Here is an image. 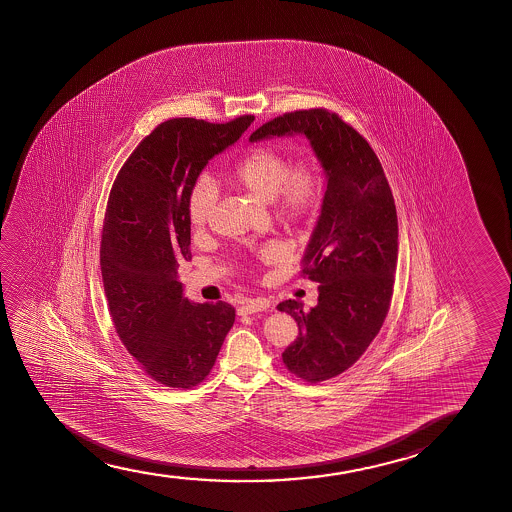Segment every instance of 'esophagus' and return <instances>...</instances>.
Listing matches in <instances>:
<instances>
[{
    "mask_svg": "<svg viewBox=\"0 0 512 512\" xmlns=\"http://www.w3.org/2000/svg\"><path fill=\"white\" fill-rule=\"evenodd\" d=\"M271 306V302L267 301V299H248V301L243 302L241 306L238 308V315H252V313H259V311H266L267 308Z\"/></svg>",
    "mask_w": 512,
    "mask_h": 512,
    "instance_id": "obj_1",
    "label": "esophagus"
}]
</instances>
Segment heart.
I'll return each instance as SVG.
<instances>
[{"instance_id": "heart-1", "label": "heart", "mask_w": 512, "mask_h": 512, "mask_svg": "<svg viewBox=\"0 0 512 512\" xmlns=\"http://www.w3.org/2000/svg\"><path fill=\"white\" fill-rule=\"evenodd\" d=\"M234 180L266 203L273 201L276 215L288 224L309 217L322 196V183L315 162L301 161L290 166L287 155L274 148H253L236 164ZM217 185L210 178H199L190 189L187 215L194 229L210 220L217 204ZM273 257V250L266 253Z\"/></svg>"}]
</instances>
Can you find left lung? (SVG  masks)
I'll return each mask as SVG.
<instances>
[{"label":"left lung","mask_w":512,"mask_h":512,"mask_svg":"<svg viewBox=\"0 0 512 512\" xmlns=\"http://www.w3.org/2000/svg\"><path fill=\"white\" fill-rule=\"evenodd\" d=\"M295 134L308 138L327 189L301 262L302 273L320 283L318 304L309 311L292 299L278 304L299 327L281 357L295 376L318 383L355 364L378 336L392 301L399 224L378 155L336 113H285L250 143Z\"/></svg>","instance_id":"left-lung-1"}]
</instances>
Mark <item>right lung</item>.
<instances>
[{
  "mask_svg": "<svg viewBox=\"0 0 512 512\" xmlns=\"http://www.w3.org/2000/svg\"><path fill=\"white\" fill-rule=\"evenodd\" d=\"M253 122H162L115 178L101 238V276L115 329L161 385L192 388L215 365L236 311L183 295L178 267L190 255V189L206 164Z\"/></svg>",
  "mask_w": 512,
  "mask_h": 512,
  "instance_id": "add662e5",
  "label": "right lung"
}]
</instances>
